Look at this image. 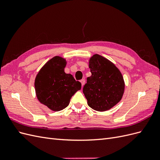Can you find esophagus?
<instances>
[{"mask_svg": "<svg viewBox=\"0 0 160 160\" xmlns=\"http://www.w3.org/2000/svg\"><path fill=\"white\" fill-rule=\"evenodd\" d=\"M80 82H81V85H82V87H83V86L84 85V84H85V79H81V80L80 81Z\"/></svg>", "mask_w": 160, "mask_h": 160, "instance_id": "34e87169", "label": "esophagus"}]
</instances>
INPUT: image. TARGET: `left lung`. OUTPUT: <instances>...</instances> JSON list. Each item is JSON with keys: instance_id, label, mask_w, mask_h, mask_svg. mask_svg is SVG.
I'll list each match as a JSON object with an SVG mask.
<instances>
[{"instance_id": "8db88e82", "label": "left lung", "mask_w": 160, "mask_h": 160, "mask_svg": "<svg viewBox=\"0 0 160 160\" xmlns=\"http://www.w3.org/2000/svg\"><path fill=\"white\" fill-rule=\"evenodd\" d=\"M89 67L91 75L83 88L88 104L95 111L109 110L122 99L123 76L113 63L98 54L91 58Z\"/></svg>"}]
</instances>
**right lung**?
<instances>
[{
  "instance_id": "1",
  "label": "right lung",
  "mask_w": 160,
  "mask_h": 160,
  "mask_svg": "<svg viewBox=\"0 0 160 160\" xmlns=\"http://www.w3.org/2000/svg\"><path fill=\"white\" fill-rule=\"evenodd\" d=\"M66 61L54 57L38 72L35 88L38 101L52 111H59L67 108L71 97L81 88L71 74L64 71Z\"/></svg>"
}]
</instances>
